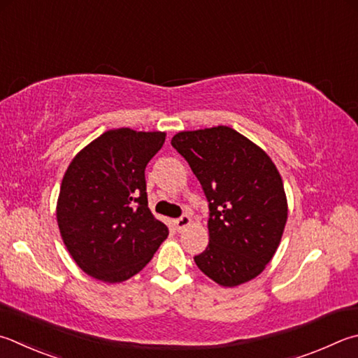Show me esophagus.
<instances>
[{
  "label": "esophagus",
  "mask_w": 358,
  "mask_h": 358,
  "mask_svg": "<svg viewBox=\"0 0 358 358\" xmlns=\"http://www.w3.org/2000/svg\"><path fill=\"white\" fill-rule=\"evenodd\" d=\"M191 222H192V219L187 216V214H185V216L175 219V227H177L178 231H181V230H185L186 227H189Z\"/></svg>",
  "instance_id": "34e87169"
}]
</instances>
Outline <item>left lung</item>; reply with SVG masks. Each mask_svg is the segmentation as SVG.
I'll return each instance as SVG.
<instances>
[{
	"instance_id": "8db88e82",
	"label": "left lung",
	"mask_w": 358,
	"mask_h": 358,
	"mask_svg": "<svg viewBox=\"0 0 358 358\" xmlns=\"http://www.w3.org/2000/svg\"><path fill=\"white\" fill-rule=\"evenodd\" d=\"M171 144L210 203V243L194 262L220 287L250 282L274 257L288 219L275 164L263 148L224 125L180 131Z\"/></svg>"
}]
</instances>
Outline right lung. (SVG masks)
Masks as SVG:
<instances>
[{"mask_svg": "<svg viewBox=\"0 0 358 358\" xmlns=\"http://www.w3.org/2000/svg\"><path fill=\"white\" fill-rule=\"evenodd\" d=\"M164 141L162 131L109 129L78 152L64 173L56 205L61 238L96 280L131 278L169 235L145 192V167Z\"/></svg>", "mask_w": 358, "mask_h": 358, "instance_id": "1", "label": "right lung"}]
</instances>
